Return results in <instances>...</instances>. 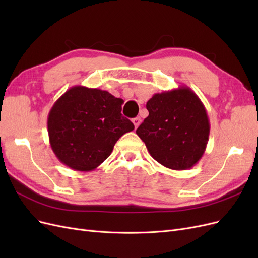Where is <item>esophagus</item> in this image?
I'll list each match as a JSON object with an SVG mask.
<instances>
[{
  "mask_svg": "<svg viewBox=\"0 0 258 258\" xmlns=\"http://www.w3.org/2000/svg\"><path fill=\"white\" fill-rule=\"evenodd\" d=\"M141 121H142V120H141V118H140V117H136V118L132 119V122H134L136 129L140 126V123H141Z\"/></svg>",
  "mask_w": 258,
  "mask_h": 258,
  "instance_id": "obj_1",
  "label": "esophagus"
}]
</instances>
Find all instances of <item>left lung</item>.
<instances>
[{
	"label": "left lung",
	"instance_id": "left-lung-1",
	"mask_svg": "<svg viewBox=\"0 0 258 258\" xmlns=\"http://www.w3.org/2000/svg\"><path fill=\"white\" fill-rule=\"evenodd\" d=\"M148 116L137 129L148 153L172 170L194 167L205 154L210 121L204 103L187 86L163 91L147 101Z\"/></svg>",
	"mask_w": 258,
	"mask_h": 258
}]
</instances>
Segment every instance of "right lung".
I'll return each instance as SVG.
<instances>
[{"label": "right lung", "mask_w": 258, "mask_h": 258, "mask_svg": "<svg viewBox=\"0 0 258 258\" xmlns=\"http://www.w3.org/2000/svg\"><path fill=\"white\" fill-rule=\"evenodd\" d=\"M123 100L106 90L73 86L49 111L47 129L56 157L75 171L95 170L134 123L121 115Z\"/></svg>", "instance_id": "right-lung-1"}]
</instances>
